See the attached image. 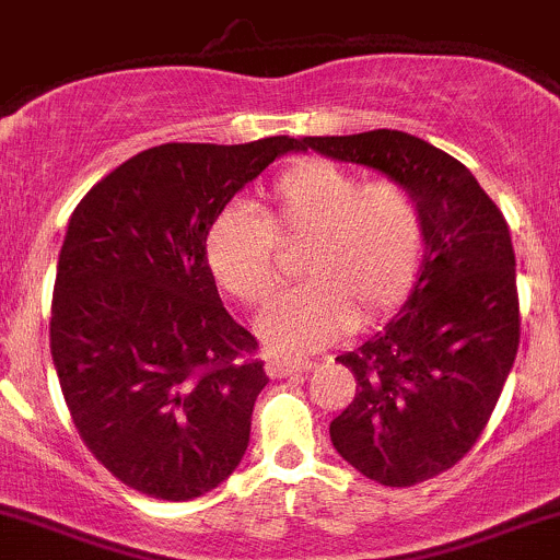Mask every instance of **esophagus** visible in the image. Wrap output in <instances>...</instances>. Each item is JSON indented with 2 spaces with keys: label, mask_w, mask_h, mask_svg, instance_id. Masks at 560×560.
<instances>
[{
  "label": "esophagus",
  "mask_w": 560,
  "mask_h": 560,
  "mask_svg": "<svg viewBox=\"0 0 560 560\" xmlns=\"http://www.w3.org/2000/svg\"><path fill=\"white\" fill-rule=\"evenodd\" d=\"M312 360H292V358H270L265 363V371H268L270 380H284V376L303 374V371H312Z\"/></svg>",
  "instance_id": "obj_1"
}]
</instances>
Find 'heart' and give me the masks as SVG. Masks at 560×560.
I'll return each instance as SVG.
<instances>
[{
	"label": "heart",
	"mask_w": 560,
	"mask_h": 560,
	"mask_svg": "<svg viewBox=\"0 0 560 560\" xmlns=\"http://www.w3.org/2000/svg\"><path fill=\"white\" fill-rule=\"evenodd\" d=\"M303 241L295 273L257 319L268 349L312 352L404 298L422 259V213L395 180L363 184L330 160H298L273 180L262 213L230 202L206 233L213 279L244 306H262L279 284L276 244Z\"/></svg>",
	"instance_id": "obj_1"
}]
</instances>
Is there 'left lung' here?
Listing matches in <instances>:
<instances>
[{
	"label": "left lung",
	"mask_w": 560,
	"mask_h": 560,
	"mask_svg": "<svg viewBox=\"0 0 560 560\" xmlns=\"http://www.w3.org/2000/svg\"><path fill=\"white\" fill-rule=\"evenodd\" d=\"M301 143L385 173L420 206V273L400 312L336 358L358 393L330 422V439L374 482H425L474 447L515 363L521 303L510 228L466 165L415 135L374 129Z\"/></svg>",
	"instance_id": "8db88e82"
}]
</instances>
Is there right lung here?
I'll return each instance as SVG.
<instances>
[{
  "label": "right lung",
  "instance_id": "obj_1",
  "mask_svg": "<svg viewBox=\"0 0 560 560\" xmlns=\"http://www.w3.org/2000/svg\"><path fill=\"white\" fill-rule=\"evenodd\" d=\"M301 140L165 143L86 191L67 224L50 354L89 453L127 488L189 501L248 447L268 385L257 338L224 308L206 259L213 217Z\"/></svg>",
  "mask_w": 560,
  "mask_h": 560
}]
</instances>
